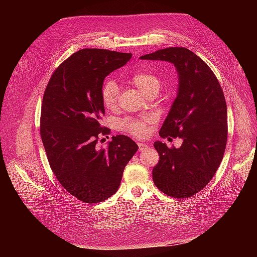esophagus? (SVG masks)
Listing matches in <instances>:
<instances>
[{
  "instance_id": "esophagus-1",
  "label": "esophagus",
  "mask_w": 257,
  "mask_h": 257,
  "mask_svg": "<svg viewBox=\"0 0 257 257\" xmlns=\"http://www.w3.org/2000/svg\"><path fill=\"white\" fill-rule=\"evenodd\" d=\"M148 147H149V146H148L147 144H143V143H138V150H139V151H144V150H146Z\"/></svg>"
}]
</instances>
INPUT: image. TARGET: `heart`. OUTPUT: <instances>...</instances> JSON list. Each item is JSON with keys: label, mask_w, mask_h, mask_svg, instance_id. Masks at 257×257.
Listing matches in <instances>:
<instances>
[{"label": "heart", "mask_w": 257, "mask_h": 257, "mask_svg": "<svg viewBox=\"0 0 257 257\" xmlns=\"http://www.w3.org/2000/svg\"><path fill=\"white\" fill-rule=\"evenodd\" d=\"M130 82L142 91L147 96H154L159 92L162 80L160 77L150 71L141 69L131 76ZM100 97L104 107L108 110H114L119 102V85L113 80H106L100 90ZM151 116L143 118H125L119 122V128L127 134L136 137L145 136L150 128Z\"/></svg>", "instance_id": "heart-1"}]
</instances>
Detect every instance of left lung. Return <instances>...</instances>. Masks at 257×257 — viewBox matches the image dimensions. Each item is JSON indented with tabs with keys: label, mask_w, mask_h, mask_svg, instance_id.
<instances>
[{
	"label": "left lung",
	"mask_w": 257,
	"mask_h": 257,
	"mask_svg": "<svg viewBox=\"0 0 257 257\" xmlns=\"http://www.w3.org/2000/svg\"><path fill=\"white\" fill-rule=\"evenodd\" d=\"M141 59L167 61L177 68V97L160 136L179 137L183 143L180 148L154 143L160 161L152 170V178L166 195L191 197L213 178L226 148L227 107L223 90L211 68L186 48L161 49Z\"/></svg>",
	"instance_id": "8db88e82"
}]
</instances>
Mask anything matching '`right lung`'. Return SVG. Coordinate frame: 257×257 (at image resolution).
Masks as SVG:
<instances>
[{
    "instance_id": "obj_1",
    "label": "right lung",
    "mask_w": 257,
    "mask_h": 257,
    "mask_svg": "<svg viewBox=\"0 0 257 257\" xmlns=\"http://www.w3.org/2000/svg\"><path fill=\"white\" fill-rule=\"evenodd\" d=\"M131 58L132 53L81 49L59 65L44 93L41 137L49 165L61 185L85 204L100 203L118 191L138 149L125 135L98 147L99 136L110 133L100 125L104 79Z\"/></svg>"
}]
</instances>
